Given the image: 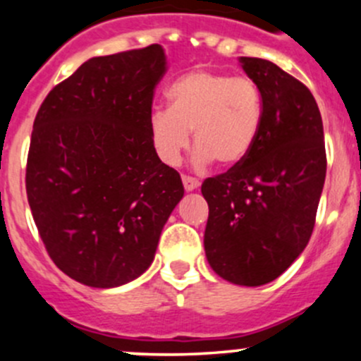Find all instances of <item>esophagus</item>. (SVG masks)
<instances>
[{
    "instance_id": "esophagus-1",
    "label": "esophagus",
    "mask_w": 361,
    "mask_h": 361,
    "mask_svg": "<svg viewBox=\"0 0 361 361\" xmlns=\"http://www.w3.org/2000/svg\"><path fill=\"white\" fill-rule=\"evenodd\" d=\"M181 180H183L185 190H188V192L195 190V188H199V185H201V181H199L197 178L187 176V174H183V176H181Z\"/></svg>"
}]
</instances>
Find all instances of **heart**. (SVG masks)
Segmentation results:
<instances>
[{
    "mask_svg": "<svg viewBox=\"0 0 361 361\" xmlns=\"http://www.w3.org/2000/svg\"><path fill=\"white\" fill-rule=\"evenodd\" d=\"M169 110L152 111L148 118L152 147L167 166H178L190 145H197L194 160L206 166L218 160L234 166L248 157L264 120L260 87L248 76L194 69L167 89Z\"/></svg>",
    "mask_w": 361,
    "mask_h": 361,
    "instance_id": "b5f03b06",
    "label": "heart"
}]
</instances>
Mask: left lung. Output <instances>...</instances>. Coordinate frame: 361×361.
<instances>
[{"label": "left lung", "instance_id": "8db88e82", "mask_svg": "<svg viewBox=\"0 0 361 361\" xmlns=\"http://www.w3.org/2000/svg\"><path fill=\"white\" fill-rule=\"evenodd\" d=\"M239 61L260 87L264 120L248 157L204 180L209 206L204 250L220 278L260 286L281 276L307 246L326 154L311 90L271 61Z\"/></svg>", "mask_w": 361, "mask_h": 361}]
</instances>
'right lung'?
<instances>
[{
  "label": "right lung",
  "instance_id": "add662e5",
  "mask_svg": "<svg viewBox=\"0 0 361 361\" xmlns=\"http://www.w3.org/2000/svg\"><path fill=\"white\" fill-rule=\"evenodd\" d=\"M164 73L157 43L92 57L50 90L32 123L25 190L39 238L64 274L92 288L143 274L183 197L148 133Z\"/></svg>",
  "mask_w": 361,
  "mask_h": 361
}]
</instances>
